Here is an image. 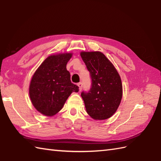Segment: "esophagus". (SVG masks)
I'll list each match as a JSON object with an SVG mask.
<instances>
[{
  "mask_svg": "<svg viewBox=\"0 0 161 161\" xmlns=\"http://www.w3.org/2000/svg\"><path fill=\"white\" fill-rule=\"evenodd\" d=\"M77 86L79 87V90L81 91V89H82V84H81V82L80 83H78L77 84Z\"/></svg>",
  "mask_w": 161,
  "mask_h": 161,
  "instance_id": "1",
  "label": "esophagus"
}]
</instances>
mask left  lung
Listing matches in <instances>:
<instances>
[{
	"mask_svg": "<svg viewBox=\"0 0 161 161\" xmlns=\"http://www.w3.org/2000/svg\"><path fill=\"white\" fill-rule=\"evenodd\" d=\"M80 55L92 80L89 92L81 94L87 114L97 120L111 118L117 111L122 97L120 76L102 53L82 51Z\"/></svg>",
	"mask_w": 161,
	"mask_h": 161,
	"instance_id": "obj_1",
	"label": "left lung"
}]
</instances>
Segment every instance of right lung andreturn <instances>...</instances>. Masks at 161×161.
I'll use <instances>...</instances> for the list:
<instances>
[{
	"mask_svg": "<svg viewBox=\"0 0 161 161\" xmlns=\"http://www.w3.org/2000/svg\"><path fill=\"white\" fill-rule=\"evenodd\" d=\"M73 53L47 57L34 73L29 94L32 104L41 114L53 116L63 108L68 97L79 87L70 81L66 64Z\"/></svg>",
	"mask_w": 161,
	"mask_h": 161,
	"instance_id": "1",
	"label": "right lung"
}]
</instances>
